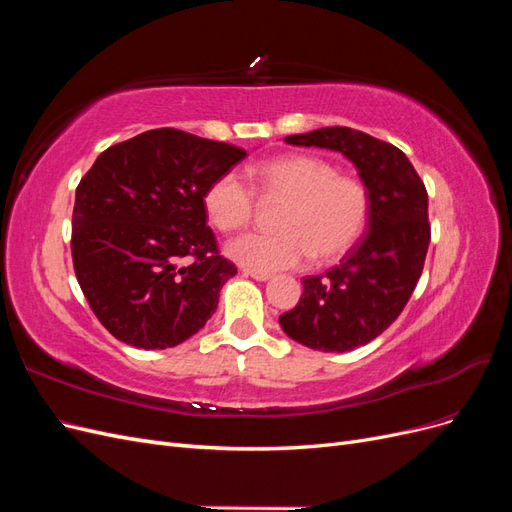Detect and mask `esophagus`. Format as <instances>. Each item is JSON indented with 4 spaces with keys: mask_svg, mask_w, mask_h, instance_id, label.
<instances>
[{
    "mask_svg": "<svg viewBox=\"0 0 512 512\" xmlns=\"http://www.w3.org/2000/svg\"><path fill=\"white\" fill-rule=\"evenodd\" d=\"M243 275L254 277L256 282H267V280H271V273H267V271H256V269H243Z\"/></svg>",
    "mask_w": 512,
    "mask_h": 512,
    "instance_id": "esophagus-1",
    "label": "esophagus"
}]
</instances>
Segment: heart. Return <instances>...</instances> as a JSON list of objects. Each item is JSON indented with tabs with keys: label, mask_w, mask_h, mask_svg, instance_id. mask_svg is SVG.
<instances>
[{
	"label": "heart",
	"mask_w": 512,
	"mask_h": 512,
	"mask_svg": "<svg viewBox=\"0 0 512 512\" xmlns=\"http://www.w3.org/2000/svg\"><path fill=\"white\" fill-rule=\"evenodd\" d=\"M256 190L265 203H284L275 213L277 232H250L232 239L226 252L239 265L256 271L297 269L316 260L344 256L361 239L371 213V194L359 177L342 175L318 156H282L262 162ZM215 228L235 232L256 215V194L237 173L215 177L203 196Z\"/></svg>",
	"instance_id": "1"
}]
</instances>
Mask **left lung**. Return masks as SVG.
Segmentation results:
<instances>
[{"label":"left lung","mask_w":512,"mask_h":512,"mask_svg":"<svg viewBox=\"0 0 512 512\" xmlns=\"http://www.w3.org/2000/svg\"><path fill=\"white\" fill-rule=\"evenodd\" d=\"M286 143L342 151L371 194L363 239L337 267L303 277L299 303L280 316L294 342L348 352L391 327L423 273L431 239L425 183L404 151L361 130L320 128Z\"/></svg>","instance_id":"left-lung-1"}]
</instances>
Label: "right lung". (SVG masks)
I'll use <instances>...</instances> for the list:
<instances>
[{"label":"right lung","mask_w":512,"mask_h":512,"mask_svg":"<svg viewBox=\"0 0 512 512\" xmlns=\"http://www.w3.org/2000/svg\"><path fill=\"white\" fill-rule=\"evenodd\" d=\"M245 156L158 128L108 147L87 170L72 211L74 273L119 342L164 350L205 327L237 267L220 254L203 196ZM181 259L191 265L179 268Z\"/></svg>","instance_id":"add662e5"}]
</instances>
